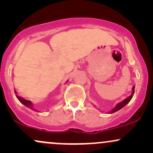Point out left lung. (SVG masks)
Instances as JSON below:
<instances>
[{
  "instance_id": "left-lung-1",
  "label": "left lung",
  "mask_w": 153,
  "mask_h": 153,
  "mask_svg": "<svg viewBox=\"0 0 153 153\" xmlns=\"http://www.w3.org/2000/svg\"><path fill=\"white\" fill-rule=\"evenodd\" d=\"M134 86H133V87H132V93H131V94L130 95V96H129V97H127V99H124V101H122V102H120V103H117V104L116 105V106L114 107V108L113 109H112L111 111L108 112V113H109V114L114 113V112L120 110L121 108H122L123 107H124V106H125L126 105H127V103H129V101H131V99H132L133 96H134Z\"/></svg>"
}]
</instances>
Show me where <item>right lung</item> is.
Instances as JSON below:
<instances>
[{"mask_svg":"<svg viewBox=\"0 0 153 153\" xmlns=\"http://www.w3.org/2000/svg\"><path fill=\"white\" fill-rule=\"evenodd\" d=\"M15 91V94H16V98L18 99V100L19 101H20L21 103H23V104L24 105V106H26V107H28V108H29L30 109L33 110V111H37L36 109H35V108L34 107V104H33L32 103H31V101H28V100H26L24 99H23L22 97H21V96H19L18 95H17V92L16 91Z\"/></svg>","mask_w":153,"mask_h":153,"instance_id":"add662e5","label":"right lung"}]
</instances>
